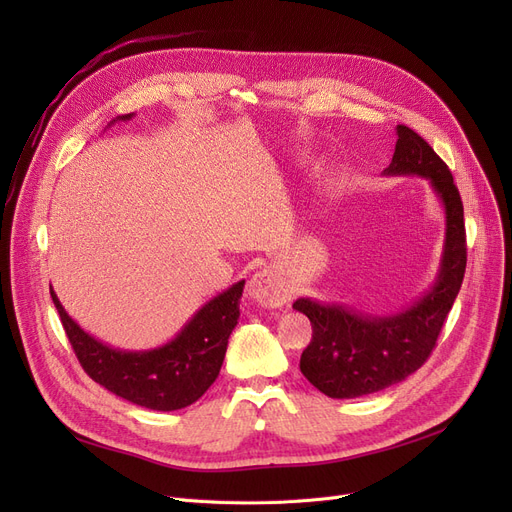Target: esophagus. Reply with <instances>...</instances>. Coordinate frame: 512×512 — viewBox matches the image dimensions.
<instances>
[{
  "mask_svg": "<svg viewBox=\"0 0 512 512\" xmlns=\"http://www.w3.org/2000/svg\"><path fill=\"white\" fill-rule=\"evenodd\" d=\"M249 299H253L259 307H282L290 299V286L276 276L272 270H261L257 272L247 286Z\"/></svg>",
  "mask_w": 512,
  "mask_h": 512,
  "instance_id": "34e87169",
  "label": "esophagus"
}]
</instances>
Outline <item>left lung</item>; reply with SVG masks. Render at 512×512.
Listing matches in <instances>:
<instances>
[{"mask_svg": "<svg viewBox=\"0 0 512 512\" xmlns=\"http://www.w3.org/2000/svg\"><path fill=\"white\" fill-rule=\"evenodd\" d=\"M396 149L386 176H423L446 211L440 274L432 290L396 315H363L342 305L294 301L311 321L313 338L301 355L305 378L330 398L380 392L415 373L436 348L467 267L463 201L448 166L409 126H396Z\"/></svg>", "mask_w": 512, "mask_h": 512, "instance_id": "8db88e82", "label": "left lung"}]
</instances>
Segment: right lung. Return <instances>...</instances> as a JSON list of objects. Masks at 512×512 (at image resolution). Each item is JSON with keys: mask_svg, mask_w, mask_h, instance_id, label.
Returning a JSON list of instances; mask_svg holds the SVG:
<instances>
[{"mask_svg": "<svg viewBox=\"0 0 512 512\" xmlns=\"http://www.w3.org/2000/svg\"><path fill=\"white\" fill-rule=\"evenodd\" d=\"M242 286L245 280L203 305L172 342L141 353L116 351L95 340L64 311L56 292H49L74 355L91 380L139 407L176 411L193 405L220 375L228 338L238 324Z\"/></svg>", "mask_w": 512, "mask_h": 512, "instance_id": "right-lung-1", "label": "right lung"}]
</instances>
